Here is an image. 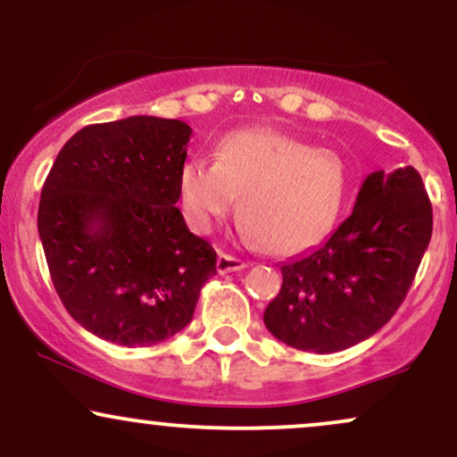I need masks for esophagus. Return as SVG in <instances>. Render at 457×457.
Returning a JSON list of instances; mask_svg holds the SVG:
<instances>
[{
    "mask_svg": "<svg viewBox=\"0 0 457 457\" xmlns=\"http://www.w3.org/2000/svg\"><path fill=\"white\" fill-rule=\"evenodd\" d=\"M246 269V262L234 258V255H228V253H221L217 258V270L225 275V272H236V270H243Z\"/></svg>",
    "mask_w": 457,
    "mask_h": 457,
    "instance_id": "obj_1",
    "label": "esophagus"
}]
</instances>
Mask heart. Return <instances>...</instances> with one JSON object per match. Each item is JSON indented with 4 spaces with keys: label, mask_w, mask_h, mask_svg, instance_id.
<instances>
[{
    "label": "heart",
    "mask_w": 457,
    "mask_h": 457,
    "mask_svg": "<svg viewBox=\"0 0 457 457\" xmlns=\"http://www.w3.org/2000/svg\"><path fill=\"white\" fill-rule=\"evenodd\" d=\"M219 159L195 156L180 170L178 187L188 228L212 232L232 212L251 243L272 255H298L330 234L348 193V170L335 150L272 129L225 135Z\"/></svg>",
    "instance_id": "1"
}]
</instances>
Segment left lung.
I'll return each mask as SVG.
<instances>
[{"mask_svg":"<svg viewBox=\"0 0 457 457\" xmlns=\"http://www.w3.org/2000/svg\"><path fill=\"white\" fill-rule=\"evenodd\" d=\"M432 238V204L414 167L363 180L354 211L318 249L281 264L264 312L283 344L330 354L371 337L402 305Z\"/></svg>","mask_w":457,"mask_h":457,"instance_id":"1","label":"left lung"}]
</instances>
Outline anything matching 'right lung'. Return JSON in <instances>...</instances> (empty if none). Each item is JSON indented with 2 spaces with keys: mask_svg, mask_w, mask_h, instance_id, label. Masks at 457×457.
I'll list each match as a JSON object with an SVG mask.
<instances>
[{
  "mask_svg": "<svg viewBox=\"0 0 457 457\" xmlns=\"http://www.w3.org/2000/svg\"><path fill=\"white\" fill-rule=\"evenodd\" d=\"M191 127L130 115L66 141L46 176L38 234L66 312L96 337L154 345L191 322L217 253L176 202Z\"/></svg>",
  "mask_w": 457,
  "mask_h": 457,
  "instance_id": "1",
  "label": "right lung"
}]
</instances>
